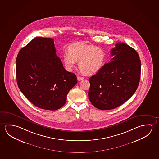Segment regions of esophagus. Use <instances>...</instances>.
Returning <instances> with one entry per match:
<instances>
[{"label": "esophagus", "mask_w": 159, "mask_h": 159, "mask_svg": "<svg viewBox=\"0 0 159 159\" xmlns=\"http://www.w3.org/2000/svg\"><path fill=\"white\" fill-rule=\"evenodd\" d=\"M77 79H78V81H80L81 80H83L84 78L83 77H81V76H77Z\"/></svg>", "instance_id": "1"}]
</instances>
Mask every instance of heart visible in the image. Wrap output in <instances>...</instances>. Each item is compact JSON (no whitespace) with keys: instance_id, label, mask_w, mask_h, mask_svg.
<instances>
[{"instance_id":"obj_1","label":"heart","mask_w":159,"mask_h":159,"mask_svg":"<svg viewBox=\"0 0 159 159\" xmlns=\"http://www.w3.org/2000/svg\"><path fill=\"white\" fill-rule=\"evenodd\" d=\"M68 52H64L62 56L65 68L71 71L76 63L79 62L80 70L85 75H92L98 73L106 62V53L102 48L83 42L69 45Z\"/></svg>"}]
</instances>
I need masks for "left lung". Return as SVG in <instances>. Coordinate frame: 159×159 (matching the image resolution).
<instances>
[{
  "mask_svg": "<svg viewBox=\"0 0 159 159\" xmlns=\"http://www.w3.org/2000/svg\"><path fill=\"white\" fill-rule=\"evenodd\" d=\"M110 54V62L89 79V99L102 110L116 108L130 99L140 79V59L135 50L119 42Z\"/></svg>",
  "mask_w": 159,
  "mask_h": 159,
  "instance_id": "obj_1",
  "label": "left lung"
}]
</instances>
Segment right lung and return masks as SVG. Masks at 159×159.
Here are the masks:
<instances>
[{
	"label": "right lung",
	"instance_id": "obj_1",
	"mask_svg": "<svg viewBox=\"0 0 159 159\" xmlns=\"http://www.w3.org/2000/svg\"><path fill=\"white\" fill-rule=\"evenodd\" d=\"M16 81L26 99L42 109L56 110L65 104L75 74L65 70L56 54L54 39L37 37L19 51Z\"/></svg>",
	"mask_w": 159,
	"mask_h": 159
}]
</instances>
